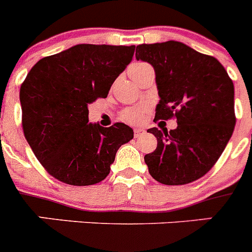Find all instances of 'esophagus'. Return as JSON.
Segmentation results:
<instances>
[{
    "label": "esophagus",
    "mask_w": 252,
    "mask_h": 252,
    "mask_svg": "<svg viewBox=\"0 0 252 252\" xmlns=\"http://www.w3.org/2000/svg\"><path fill=\"white\" fill-rule=\"evenodd\" d=\"M145 132V130H142V128H135L133 130V133H135V137H139L140 135H142V133Z\"/></svg>",
    "instance_id": "34e87169"
}]
</instances>
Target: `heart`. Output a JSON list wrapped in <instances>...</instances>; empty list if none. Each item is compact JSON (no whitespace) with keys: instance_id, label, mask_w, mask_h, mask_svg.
<instances>
[{"instance_id":"1","label":"heart","mask_w":252,"mask_h":252,"mask_svg":"<svg viewBox=\"0 0 252 252\" xmlns=\"http://www.w3.org/2000/svg\"><path fill=\"white\" fill-rule=\"evenodd\" d=\"M146 65H148V64L145 63H135L131 65L130 72L137 70V69ZM145 112H146V107L144 106L132 107V108H127V110L124 111V113H122V119H124L125 121L131 122V124H139V122L142 120V117H144V115H145Z\"/></svg>"}]
</instances>
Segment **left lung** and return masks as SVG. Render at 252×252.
Masks as SVG:
<instances>
[{
    "instance_id": "8db88e82",
    "label": "left lung",
    "mask_w": 252,
    "mask_h": 252,
    "mask_svg": "<svg viewBox=\"0 0 252 252\" xmlns=\"http://www.w3.org/2000/svg\"><path fill=\"white\" fill-rule=\"evenodd\" d=\"M136 59L155 70V120L177 117L178 127L149 128L158 139L145 155L149 173L166 186L192 183L208 173L235 128V88L223 65L179 41L141 44Z\"/></svg>"
}]
</instances>
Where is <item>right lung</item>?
Returning a JSON list of instances; mask_svg holds the SVG:
<instances>
[{
	"label": "right lung",
	"mask_w": 252,
	"mask_h": 252,
	"mask_svg": "<svg viewBox=\"0 0 252 252\" xmlns=\"http://www.w3.org/2000/svg\"><path fill=\"white\" fill-rule=\"evenodd\" d=\"M135 45L78 44L43 58L20 88L22 128L41 165L70 186H92L110 174L116 153L133 139L117 122L102 127L88 119V104L106 98L131 63Z\"/></svg>",
	"instance_id": "add662e5"
}]
</instances>
